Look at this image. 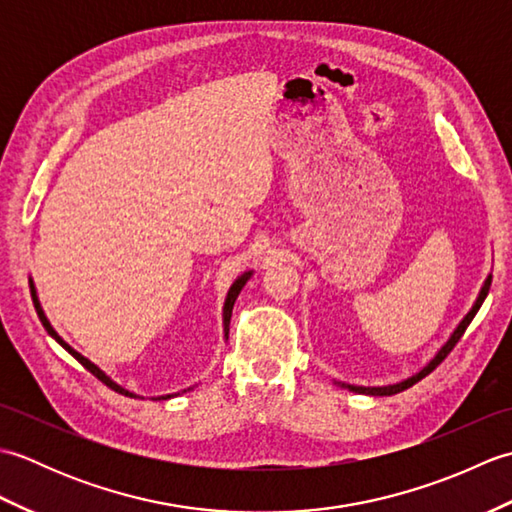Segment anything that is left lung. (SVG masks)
<instances>
[{
	"mask_svg": "<svg viewBox=\"0 0 512 512\" xmlns=\"http://www.w3.org/2000/svg\"><path fill=\"white\" fill-rule=\"evenodd\" d=\"M491 281H493V277L488 275L486 277V281H484V286H482V290H480V297L475 299V303H473V308H471V312L466 314V317L460 321V325L458 328L453 330V334H451V339L442 345V350L431 358V361L424 365L418 374H413V376H409L407 380H400V383H396V385H385V387H356V385H345V383H339L341 387H345V389H350V391H356V394H367V396H394V394H400V391H405V389H409L411 385H416L418 380H422L424 376L427 374H431L433 369H436L444 358H447V354L453 350L455 347V343H458L460 339H462V334L466 332V328H469V323L473 321V317L477 314V310L482 308V303H484V299H486V295H488V288H491Z\"/></svg>",
	"mask_w": 512,
	"mask_h": 512,
	"instance_id": "left-lung-1",
	"label": "left lung"
}]
</instances>
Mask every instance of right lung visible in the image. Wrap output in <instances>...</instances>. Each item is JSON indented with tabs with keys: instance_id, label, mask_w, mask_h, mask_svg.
<instances>
[{
	"instance_id": "obj_1",
	"label": "right lung",
	"mask_w": 512,
	"mask_h": 512,
	"mask_svg": "<svg viewBox=\"0 0 512 512\" xmlns=\"http://www.w3.org/2000/svg\"><path fill=\"white\" fill-rule=\"evenodd\" d=\"M250 275H253V270H248V273H244L242 277H237L235 281H233V286H231V290H228V295H226V301H224V336H226V339H228V323H231V314H233V306H235V299H237V295H239V292H242V288L246 286V281L250 279ZM30 295H32V303H35V310H37V314H39V321L43 323V328H46L48 330V334L52 336V339L54 341H57L61 347H65V350H68L74 358H76V361H79L85 369H88V372H92L96 378H99L101 380V383H105L107 387H110V389H114V391H118V394H123V396H129V398H138L136 394H134V391H127L125 387H121V385H116L114 383V380L110 378V376H107L105 372H101V369L99 367H96L92 361H88V358H85L83 354H79V352H76V350H72V347L68 345V343H65L63 339H61V336L57 334V332H54V328H52V325H50V321L46 319V314H43V310H41V303H39V297H37V290H35V284H32V279H30ZM184 391H187V389H184ZM167 398H171V394L169 396H158L156 400H167Z\"/></svg>"
}]
</instances>
